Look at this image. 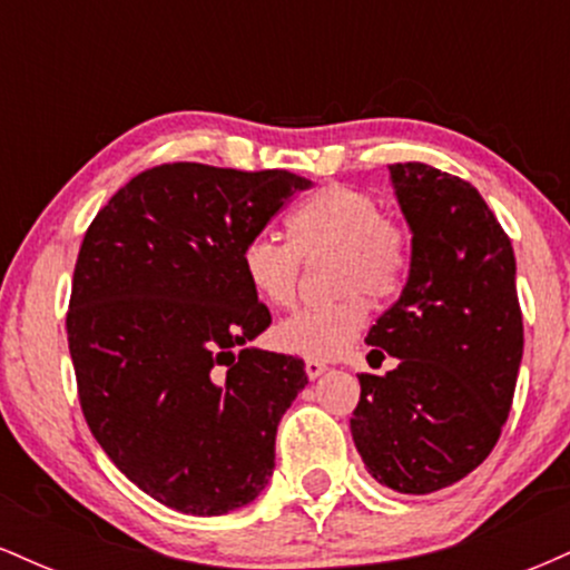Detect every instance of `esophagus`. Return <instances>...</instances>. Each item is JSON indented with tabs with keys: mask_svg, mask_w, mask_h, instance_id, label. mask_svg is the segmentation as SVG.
<instances>
[{
	"mask_svg": "<svg viewBox=\"0 0 570 570\" xmlns=\"http://www.w3.org/2000/svg\"><path fill=\"white\" fill-rule=\"evenodd\" d=\"M324 372H326V364L324 362H316V358H305V375L311 377V381L322 377Z\"/></svg>",
	"mask_w": 570,
	"mask_h": 570,
	"instance_id": "34e87169",
	"label": "esophagus"
}]
</instances>
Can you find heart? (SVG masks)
<instances>
[{
  "instance_id": "b5f03b06",
  "label": "heart",
  "mask_w": 570,
  "mask_h": 570,
  "mask_svg": "<svg viewBox=\"0 0 570 570\" xmlns=\"http://www.w3.org/2000/svg\"><path fill=\"white\" fill-rule=\"evenodd\" d=\"M289 240L254 235L240 248L248 289L271 307L297 299L303 257L332 254L330 284L340 297L303 307L276 326L281 351L330 362L343 356L367 326V299H391L410 273L412 240L402 222L381 212L372 193L353 185H326L286 219Z\"/></svg>"
}]
</instances>
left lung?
Instances as JSON below:
<instances>
[{
	"instance_id": "8db88e82",
	"label": "left lung",
	"mask_w": 570,
	"mask_h": 570,
	"mask_svg": "<svg viewBox=\"0 0 570 570\" xmlns=\"http://www.w3.org/2000/svg\"><path fill=\"white\" fill-rule=\"evenodd\" d=\"M412 230L410 276L372 324L351 434L367 472L396 493L426 495L474 472L499 442L522 358L512 240L482 195L426 163H394Z\"/></svg>"
}]
</instances>
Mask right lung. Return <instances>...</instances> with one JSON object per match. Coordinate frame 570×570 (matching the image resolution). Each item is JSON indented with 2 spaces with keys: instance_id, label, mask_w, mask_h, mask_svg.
I'll return each mask as SVG.
<instances>
[{
  "instance_id": "add662e5",
  "label": "right lung",
  "mask_w": 570,
  "mask_h": 570,
  "mask_svg": "<svg viewBox=\"0 0 570 570\" xmlns=\"http://www.w3.org/2000/svg\"><path fill=\"white\" fill-rule=\"evenodd\" d=\"M305 176L163 163L120 187L77 254L67 313L80 407L122 474L185 514L254 501L303 358L248 348L271 311L240 248Z\"/></svg>"
}]
</instances>
